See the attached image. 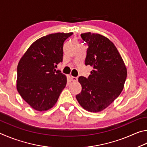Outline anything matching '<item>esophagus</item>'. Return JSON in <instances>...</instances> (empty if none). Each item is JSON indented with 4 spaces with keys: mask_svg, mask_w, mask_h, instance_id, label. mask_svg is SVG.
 <instances>
[{
    "mask_svg": "<svg viewBox=\"0 0 147 147\" xmlns=\"http://www.w3.org/2000/svg\"><path fill=\"white\" fill-rule=\"evenodd\" d=\"M71 80L74 82H76L78 81V78H76V77H72L71 76Z\"/></svg>",
    "mask_w": 147,
    "mask_h": 147,
    "instance_id": "1",
    "label": "esophagus"
}]
</instances>
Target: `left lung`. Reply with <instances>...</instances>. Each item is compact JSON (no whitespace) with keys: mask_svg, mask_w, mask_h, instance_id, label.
Segmentation results:
<instances>
[{"mask_svg":"<svg viewBox=\"0 0 147 147\" xmlns=\"http://www.w3.org/2000/svg\"><path fill=\"white\" fill-rule=\"evenodd\" d=\"M81 37L88 46L85 65H90L93 69L88 78H79L82 90L76 99L84 109L101 112L121 93L127 79V68L109 38L90 32L82 33Z\"/></svg>","mask_w":147,"mask_h":147,"instance_id":"1","label":"left lung"}]
</instances>
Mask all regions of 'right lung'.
Here are the masks:
<instances>
[{"instance_id": "right-lung-1", "label": "right lung", "mask_w": 147, "mask_h": 147, "mask_svg": "<svg viewBox=\"0 0 147 147\" xmlns=\"http://www.w3.org/2000/svg\"><path fill=\"white\" fill-rule=\"evenodd\" d=\"M72 34L51 33L38 38L18 64L17 90L22 99L37 111L52 108L65 88L66 77L55 68L63 61L64 41Z\"/></svg>"}]
</instances>
